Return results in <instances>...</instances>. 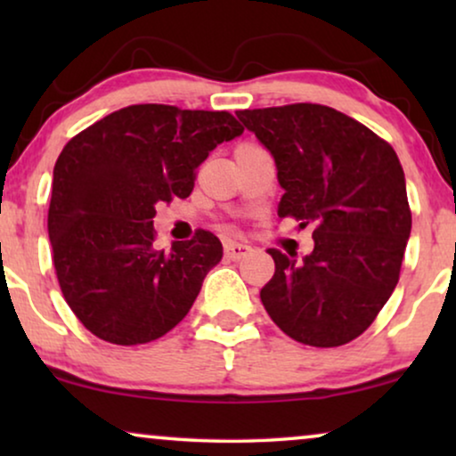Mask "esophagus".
Returning a JSON list of instances; mask_svg holds the SVG:
<instances>
[{"label": "esophagus", "instance_id": "34e87169", "mask_svg": "<svg viewBox=\"0 0 456 456\" xmlns=\"http://www.w3.org/2000/svg\"><path fill=\"white\" fill-rule=\"evenodd\" d=\"M251 251V247L248 245H242V242H234V240H228L226 245H224V255H226L228 259H232V261H236V259H240V257H245V255Z\"/></svg>", "mask_w": 456, "mask_h": 456}]
</instances>
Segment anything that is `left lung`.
Returning a JSON list of instances; mask_svg holds the SVG:
<instances>
[{
  "instance_id": "obj_1",
  "label": "left lung",
  "mask_w": 456,
  "mask_h": 456,
  "mask_svg": "<svg viewBox=\"0 0 456 456\" xmlns=\"http://www.w3.org/2000/svg\"><path fill=\"white\" fill-rule=\"evenodd\" d=\"M236 116L276 161L284 189L278 216L315 226V247L303 261L267 248L276 272L261 303L297 342L346 345L371 326L401 276L411 234L401 161L390 142L328 105Z\"/></svg>"
}]
</instances>
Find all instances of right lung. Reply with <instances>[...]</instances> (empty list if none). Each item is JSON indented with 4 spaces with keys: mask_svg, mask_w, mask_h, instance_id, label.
I'll use <instances>...</instances> for the list:
<instances>
[{
    "mask_svg": "<svg viewBox=\"0 0 456 456\" xmlns=\"http://www.w3.org/2000/svg\"><path fill=\"white\" fill-rule=\"evenodd\" d=\"M228 111L128 105L91 124L53 167L47 230L61 295L97 338L133 346L184 320L222 242L209 230L155 247V205L186 199L197 167L242 134Z\"/></svg>",
    "mask_w": 456,
    "mask_h": 456,
    "instance_id": "obj_1",
    "label": "right lung"
}]
</instances>
